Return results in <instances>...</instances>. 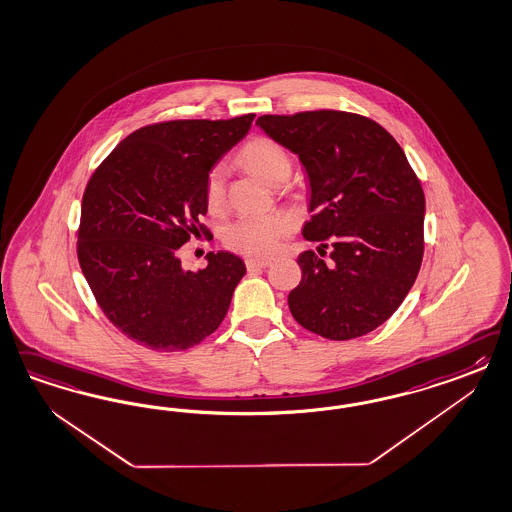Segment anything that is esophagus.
<instances>
[{
  "label": "esophagus",
  "mask_w": 512,
  "mask_h": 512,
  "mask_svg": "<svg viewBox=\"0 0 512 512\" xmlns=\"http://www.w3.org/2000/svg\"><path fill=\"white\" fill-rule=\"evenodd\" d=\"M269 264H271V262H267V260H252V258L245 260V265H247L248 271H258V269H265V267H267Z\"/></svg>",
  "instance_id": "1"
}]
</instances>
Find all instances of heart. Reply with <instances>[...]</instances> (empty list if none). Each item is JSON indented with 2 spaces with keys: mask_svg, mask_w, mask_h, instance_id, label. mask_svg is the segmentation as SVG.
Wrapping results in <instances>:
<instances>
[{
  "mask_svg": "<svg viewBox=\"0 0 512 512\" xmlns=\"http://www.w3.org/2000/svg\"><path fill=\"white\" fill-rule=\"evenodd\" d=\"M239 162L252 171L254 175L262 177L265 182L279 186L288 181L292 173V158L288 150L282 147L271 137H254L239 152ZM226 190V171L220 164L213 165L203 182V194L209 209H218L224 201ZM292 230L290 218L284 215L243 216L226 226L222 233V243L226 247L252 256L264 258L273 254L282 239Z\"/></svg>",
  "mask_w": 512,
  "mask_h": 512,
  "instance_id": "1",
  "label": "heart"
}]
</instances>
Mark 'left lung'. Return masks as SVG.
<instances>
[{
	"label": "left lung",
	"instance_id": "8db88e82",
	"mask_svg": "<svg viewBox=\"0 0 512 512\" xmlns=\"http://www.w3.org/2000/svg\"><path fill=\"white\" fill-rule=\"evenodd\" d=\"M256 124L296 152L311 181L303 237L322 248L297 256L290 313L331 341L379 328L413 288L424 256L426 198L405 152L375 120L347 111L264 115Z\"/></svg>",
	"mask_w": 512,
	"mask_h": 512
}]
</instances>
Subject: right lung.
Here are the masks:
<instances>
[{"label": "right lung", "mask_w": 512, "mask_h": 512, "mask_svg": "<svg viewBox=\"0 0 512 512\" xmlns=\"http://www.w3.org/2000/svg\"><path fill=\"white\" fill-rule=\"evenodd\" d=\"M254 113L230 120H167L116 145L86 184L77 258L99 309L150 350L196 347L220 326L245 264L209 252L184 271L179 248L209 231L203 182L248 132Z\"/></svg>", "instance_id": "add662e5"}]
</instances>
